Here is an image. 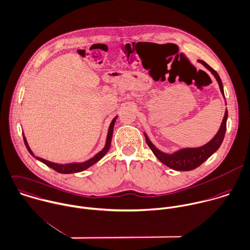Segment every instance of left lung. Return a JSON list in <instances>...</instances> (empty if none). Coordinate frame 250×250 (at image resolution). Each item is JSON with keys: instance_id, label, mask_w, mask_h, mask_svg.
<instances>
[{"instance_id": "left-lung-1", "label": "left lung", "mask_w": 250, "mask_h": 250, "mask_svg": "<svg viewBox=\"0 0 250 250\" xmlns=\"http://www.w3.org/2000/svg\"><path fill=\"white\" fill-rule=\"evenodd\" d=\"M199 62L202 63L215 77L217 83L219 84L221 93L224 96L223 85H222V82H221L218 74L211 67H209L205 61L199 60ZM227 117H228V111L226 109L219 131L217 132V134L214 136V138L209 143H208L207 145H205L201 147L184 148V149H180L172 154H167V153L160 151L159 149H157L152 145V143L149 141L147 136L145 134L146 141V144L148 145V146L150 147V149L152 150V152L154 153V155L166 166L172 168V169H175V170H191V169H194L200 165H202L206 160H208L220 147V146L224 140V136H225V132H226Z\"/></svg>"}]
</instances>
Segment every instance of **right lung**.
Listing matches in <instances>:
<instances>
[{
	"mask_svg": "<svg viewBox=\"0 0 250 250\" xmlns=\"http://www.w3.org/2000/svg\"><path fill=\"white\" fill-rule=\"evenodd\" d=\"M116 118H117V116H115V117L113 118V120L111 121V123H110V125H109L108 133H107V137H106V143H105V146H104V149H103L102 151H100L98 154H96L93 158L89 159L88 161L83 162V163H73V164L61 165V164H56V163H52V162L46 161V160H44V159H42V158H40V157H36V156L33 154L32 150L30 149V147H29V146H28V143H27L26 138L24 137V135H23V139H24V143H25V146H26L28 151H29L34 157H36L38 160H40L41 162L44 163L46 166L53 168L54 170H56V171H58V172H60V173L79 172V171H83L84 169L88 168L89 167H91L92 165H94L95 163H97V162H98L100 159H102V158L104 156V154L108 151V149H109V147H110V144H111V138H112V133H113V127H114V123H115Z\"/></svg>",
	"mask_w": 250,
	"mask_h": 250,
	"instance_id": "add662e5",
	"label": "right lung"
}]
</instances>
